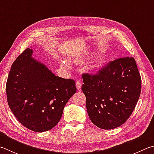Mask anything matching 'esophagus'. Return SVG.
<instances>
[{"label":"esophagus","mask_w":154,"mask_h":154,"mask_svg":"<svg viewBox=\"0 0 154 154\" xmlns=\"http://www.w3.org/2000/svg\"><path fill=\"white\" fill-rule=\"evenodd\" d=\"M82 83L80 81H77V82H76V87L79 91L81 90V88H82Z\"/></svg>","instance_id":"34e87169"}]
</instances>
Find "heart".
I'll use <instances>...</instances> for the list:
<instances>
[{
	"instance_id": "1",
	"label": "heart",
	"mask_w": 154,
	"mask_h": 154,
	"mask_svg": "<svg viewBox=\"0 0 154 154\" xmlns=\"http://www.w3.org/2000/svg\"><path fill=\"white\" fill-rule=\"evenodd\" d=\"M64 64H65V65H68V64H67V63H66H66H64Z\"/></svg>"
}]
</instances>
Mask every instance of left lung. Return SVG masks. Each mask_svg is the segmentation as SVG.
Segmentation results:
<instances>
[{"instance_id": "8db88e82", "label": "left lung", "mask_w": 154, "mask_h": 154, "mask_svg": "<svg viewBox=\"0 0 154 154\" xmlns=\"http://www.w3.org/2000/svg\"><path fill=\"white\" fill-rule=\"evenodd\" d=\"M82 89L91 121L102 129H112L129 118L138 102L141 79L133 57L110 61L95 75L84 73Z\"/></svg>"}]
</instances>
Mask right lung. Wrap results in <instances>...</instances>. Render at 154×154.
Segmentation results:
<instances>
[{
	"label": "right lung",
	"instance_id": "right-lung-1",
	"mask_svg": "<svg viewBox=\"0 0 154 154\" xmlns=\"http://www.w3.org/2000/svg\"><path fill=\"white\" fill-rule=\"evenodd\" d=\"M32 54V49H26L11 66L6 85L7 102L24 127L44 132L58 124L77 88L73 79L56 76Z\"/></svg>",
	"mask_w": 154,
	"mask_h": 154
}]
</instances>
